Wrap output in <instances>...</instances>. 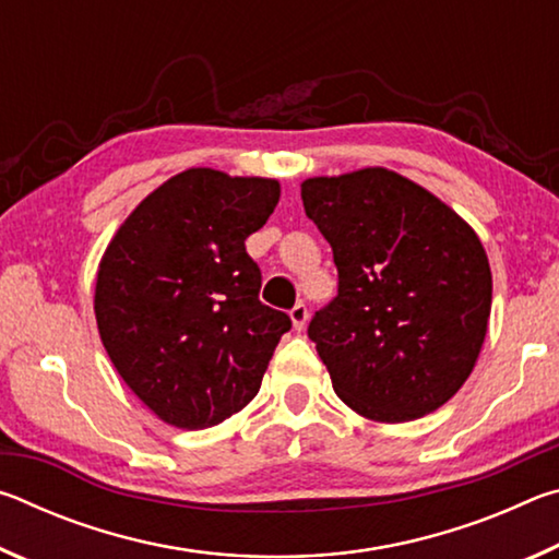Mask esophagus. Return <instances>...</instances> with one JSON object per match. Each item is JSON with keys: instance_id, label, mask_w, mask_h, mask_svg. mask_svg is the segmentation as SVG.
<instances>
[{"instance_id": "obj_1", "label": "esophagus", "mask_w": 559, "mask_h": 559, "mask_svg": "<svg viewBox=\"0 0 559 559\" xmlns=\"http://www.w3.org/2000/svg\"><path fill=\"white\" fill-rule=\"evenodd\" d=\"M290 320H293V328L302 330L308 323V306L306 302H296V306L290 308Z\"/></svg>"}]
</instances>
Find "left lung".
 Listing matches in <instances>:
<instances>
[{"instance_id": "1", "label": "left lung", "mask_w": 559, "mask_h": 559, "mask_svg": "<svg viewBox=\"0 0 559 559\" xmlns=\"http://www.w3.org/2000/svg\"><path fill=\"white\" fill-rule=\"evenodd\" d=\"M300 197L340 278L337 298L308 328L335 394L382 424L437 412L486 340L493 278L478 234L386 167L308 177Z\"/></svg>"}]
</instances>
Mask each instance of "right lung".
<instances>
[{
    "label": "right lung",
    "instance_id": "obj_1",
    "mask_svg": "<svg viewBox=\"0 0 559 559\" xmlns=\"http://www.w3.org/2000/svg\"><path fill=\"white\" fill-rule=\"evenodd\" d=\"M281 200L278 179L189 167L150 192L98 263V333L157 419L206 429L241 412L290 318L259 300L246 253Z\"/></svg>",
    "mask_w": 559,
    "mask_h": 559
}]
</instances>
